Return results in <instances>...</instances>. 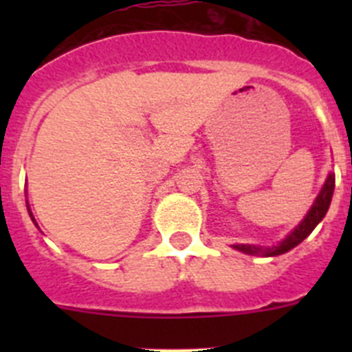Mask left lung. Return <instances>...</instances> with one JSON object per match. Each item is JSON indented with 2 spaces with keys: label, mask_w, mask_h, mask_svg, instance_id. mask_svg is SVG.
Masks as SVG:
<instances>
[{
  "label": "left lung",
  "mask_w": 352,
  "mask_h": 352,
  "mask_svg": "<svg viewBox=\"0 0 352 352\" xmlns=\"http://www.w3.org/2000/svg\"><path fill=\"white\" fill-rule=\"evenodd\" d=\"M333 190H335V174L329 173L328 178H326L324 185H322L321 192L317 194L316 201L310 206V210L307 211V214L303 217L300 223H298L284 239H282L280 243L273 245V247H261V245H248V243H236L231 245L234 250L243 252V254H248V256H259V257H275V256H282L285 252L292 250L294 247L303 241L310 232L316 229V226L321 222L322 219L328 213V208L331 204V197H333Z\"/></svg>",
  "instance_id": "obj_1"
}]
</instances>
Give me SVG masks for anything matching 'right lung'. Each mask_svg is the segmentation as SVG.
I'll return each instance as SVG.
<instances>
[{"instance_id":"add662e5","label":"right lung","mask_w":352,"mask_h":352,"mask_svg":"<svg viewBox=\"0 0 352 352\" xmlns=\"http://www.w3.org/2000/svg\"><path fill=\"white\" fill-rule=\"evenodd\" d=\"M28 211H30V208H28ZM30 217H31V220L35 222V219H33V213H31V211H30ZM35 226H36V222H35ZM36 227H38V226H36Z\"/></svg>"}]
</instances>
